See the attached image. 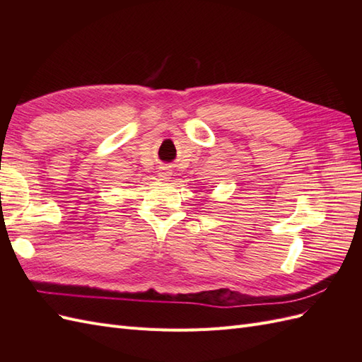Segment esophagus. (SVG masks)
Listing matches in <instances>:
<instances>
[{
	"instance_id": "obj_1",
	"label": "esophagus",
	"mask_w": 362,
	"mask_h": 362,
	"mask_svg": "<svg viewBox=\"0 0 362 362\" xmlns=\"http://www.w3.org/2000/svg\"><path fill=\"white\" fill-rule=\"evenodd\" d=\"M170 175H172V172H170V169H168V168H161L160 170H158V177H160V180H169L170 178Z\"/></svg>"
}]
</instances>
